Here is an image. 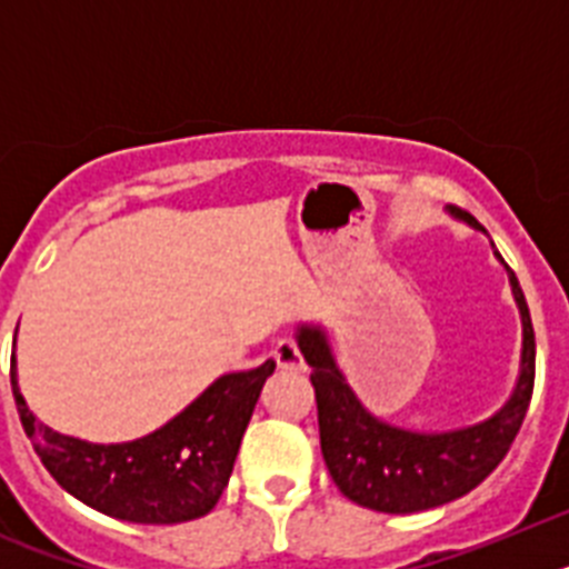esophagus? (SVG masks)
I'll return each instance as SVG.
<instances>
[{
	"label": "esophagus",
	"instance_id": "obj_1",
	"mask_svg": "<svg viewBox=\"0 0 569 569\" xmlns=\"http://www.w3.org/2000/svg\"><path fill=\"white\" fill-rule=\"evenodd\" d=\"M270 356H273L276 365H279L281 370H305V356H301L299 345H296V339H290V336L276 341Z\"/></svg>",
	"mask_w": 569,
	"mask_h": 569
}]
</instances>
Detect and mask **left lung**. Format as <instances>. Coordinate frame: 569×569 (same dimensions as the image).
Masks as SVG:
<instances>
[{
    "label": "left lung",
    "instance_id": "obj_1",
    "mask_svg": "<svg viewBox=\"0 0 569 569\" xmlns=\"http://www.w3.org/2000/svg\"><path fill=\"white\" fill-rule=\"evenodd\" d=\"M467 224L479 228L470 213L453 210ZM481 230V228H479ZM499 256V253H496ZM501 259V256H499ZM507 268V261L501 259ZM510 273L512 299L521 313V370L516 390L481 425L450 433H413L376 419L350 390L345 373L330 353L328 336L313 325H301L296 341L313 373L319 407L321 456L336 487L367 510L419 512L456 501L481 485L510 450L521 430L536 381V333L519 279Z\"/></svg>",
    "mask_w": 569,
    "mask_h": 569
}]
</instances>
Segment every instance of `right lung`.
<instances>
[{"instance_id": "1", "label": "right lung", "mask_w": 569, "mask_h": 569, "mask_svg": "<svg viewBox=\"0 0 569 569\" xmlns=\"http://www.w3.org/2000/svg\"><path fill=\"white\" fill-rule=\"evenodd\" d=\"M273 370L276 361L268 359L253 370L219 376L176 419L124 445H90L42 425L19 393L17 356H10V387L24 433L59 487L113 519L179 525L216 507Z\"/></svg>"}]
</instances>
